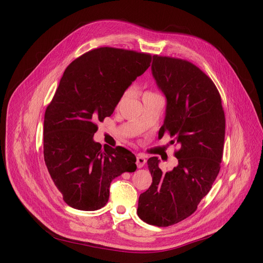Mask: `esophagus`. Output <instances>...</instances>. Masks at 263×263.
<instances>
[{"label":"esophagus","instance_id":"1","mask_svg":"<svg viewBox=\"0 0 263 263\" xmlns=\"http://www.w3.org/2000/svg\"><path fill=\"white\" fill-rule=\"evenodd\" d=\"M146 161L147 160H146V157L144 155H137V157H136V165H137V167L142 168L144 165H145Z\"/></svg>","mask_w":263,"mask_h":263}]
</instances>
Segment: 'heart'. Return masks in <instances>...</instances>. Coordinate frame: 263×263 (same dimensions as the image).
<instances>
[{
	"instance_id": "1",
	"label": "heart",
	"mask_w": 263,
	"mask_h": 263,
	"mask_svg": "<svg viewBox=\"0 0 263 263\" xmlns=\"http://www.w3.org/2000/svg\"><path fill=\"white\" fill-rule=\"evenodd\" d=\"M148 93H154V92H149V91H148V92H146L145 95H148Z\"/></svg>"
}]
</instances>
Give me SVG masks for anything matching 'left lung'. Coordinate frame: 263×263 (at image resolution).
I'll return each instance as SVG.
<instances>
[{"label":"left lung","instance_id":"obj_1","mask_svg":"<svg viewBox=\"0 0 263 263\" xmlns=\"http://www.w3.org/2000/svg\"><path fill=\"white\" fill-rule=\"evenodd\" d=\"M151 72L166 98L162 137L170 133L178 165L163 173L150 158V187L140 195L137 215L149 225L167 227L197 209L218 175L225 140L222 99L212 80L192 63L154 55Z\"/></svg>","mask_w":263,"mask_h":263}]
</instances>
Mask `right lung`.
I'll return each instance as SVG.
<instances>
[{
	"label": "right lung",
	"instance_id": "add662e5",
	"mask_svg": "<svg viewBox=\"0 0 263 263\" xmlns=\"http://www.w3.org/2000/svg\"><path fill=\"white\" fill-rule=\"evenodd\" d=\"M151 55L99 48L69 65L44 121V158L54 184L71 208L95 211L104 206L109 185L122 173L136 171L126 148H101L93 141L96 121L113 114L123 92L150 66Z\"/></svg>",
	"mask_w": 263,
	"mask_h": 263
}]
</instances>
